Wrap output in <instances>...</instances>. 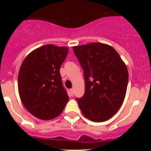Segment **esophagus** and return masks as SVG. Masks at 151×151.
<instances>
[{"instance_id":"obj_1","label":"esophagus","mask_w":151,"mask_h":151,"mask_svg":"<svg viewBox=\"0 0 151 151\" xmlns=\"http://www.w3.org/2000/svg\"><path fill=\"white\" fill-rule=\"evenodd\" d=\"M69 92H70V94H71V95H73V94H74V89H73V88L70 89Z\"/></svg>"}]
</instances>
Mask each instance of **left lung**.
<instances>
[{"label":"left lung","instance_id":"8db88e82","mask_svg":"<svg viewBox=\"0 0 151 151\" xmlns=\"http://www.w3.org/2000/svg\"><path fill=\"white\" fill-rule=\"evenodd\" d=\"M83 69L85 94L76 98L86 118L101 122L111 118L122 106L127 90L129 73L111 46L91 43L73 47Z\"/></svg>","mask_w":151,"mask_h":151}]
</instances>
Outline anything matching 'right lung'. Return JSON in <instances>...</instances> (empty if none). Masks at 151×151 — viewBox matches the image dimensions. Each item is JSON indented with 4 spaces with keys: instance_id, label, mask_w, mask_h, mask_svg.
Here are the masks:
<instances>
[{
    "instance_id": "1",
    "label": "right lung",
    "mask_w": 151,
    "mask_h": 151,
    "mask_svg": "<svg viewBox=\"0 0 151 151\" xmlns=\"http://www.w3.org/2000/svg\"><path fill=\"white\" fill-rule=\"evenodd\" d=\"M68 51L67 47L45 45L30 53L21 65L19 97L26 110L40 119L60 115L69 101L60 73Z\"/></svg>"
}]
</instances>
